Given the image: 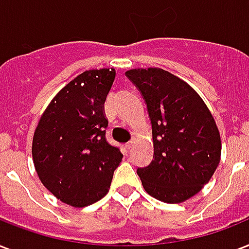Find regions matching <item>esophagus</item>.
I'll return each mask as SVG.
<instances>
[{
  "mask_svg": "<svg viewBox=\"0 0 249 249\" xmlns=\"http://www.w3.org/2000/svg\"><path fill=\"white\" fill-rule=\"evenodd\" d=\"M134 144H135V140H131V142H128L126 144V148L128 149V151H131V149H132V146H134Z\"/></svg>",
  "mask_w": 249,
  "mask_h": 249,
  "instance_id": "esophagus-1",
  "label": "esophagus"
}]
</instances>
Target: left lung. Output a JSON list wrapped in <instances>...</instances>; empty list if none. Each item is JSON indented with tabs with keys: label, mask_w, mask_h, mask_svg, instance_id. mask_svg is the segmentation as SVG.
Here are the masks:
<instances>
[{
	"label": "left lung",
	"mask_w": 249,
	"mask_h": 249,
	"mask_svg": "<svg viewBox=\"0 0 249 249\" xmlns=\"http://www.w3.org/2000/svg\"><path fill=\"white\" fill-rule=\"evenodd\" d=\"M126 75L142 92L152 122L153 160L138 169L142 187L160 201L183 203L218 166L222 145L214 118L197 92L169 71L132 69Z\"/></svg>",
	"instance_id": "obj_1"
}]
</instances>
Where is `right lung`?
Returning <instances> with one entry per match:
<instances>
[{"label":"right lung","mask_w":249,"mask_h":249,"mask_svg":"<svg viewBox=\"0 0 249 249\" xmlns=\"http://www.w3.org/2000/svg\"><path fill=\"white\" fill-rule=\"evenodd\" d=\"M115 69L87 70L55 94L38 121L32 159L41 183L62 203L83 208L110 188L123 155L105 138L104 104Z\"/></svg>","instance_id":"add662e5"}]
</instances>
